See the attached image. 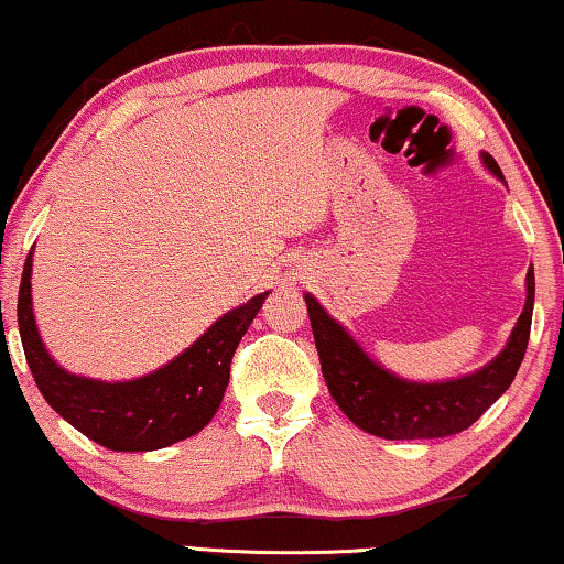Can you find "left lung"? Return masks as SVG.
Segmentation results:
<instances>
[{"label":"left lung","instance_id":"obj_1","mask_svg":"<svg viewBox=\"0 0 564 564\" xmlns=\"http://www.w3.org/2000/svg\"><path fill=\"white\" fill-rule=\"evenodd\" d=\"M484 162L494 175L503 177L491 154H484ZM305 302L325 383L350 422L387 440L447 437L468 430L517 377L532 330L534 269L529 267L527 272V305L506 348L480 371L443 383L391 377L356 346L315 297L307 295Z\"/></svg>","mask_w":564,"mask_h":564}]
</instances>
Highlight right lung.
Listing matches in <instances>:
<instances>
[{
    "mask_svg": "<svg viewBox=\"0 0 564 564\" xmlns=\"http://www.w3.org/2000/svg\"><path fill=\"white\" fill-rule=\"evenodd\" d=\"M32 251L24 259L18 323L28 366L45 402L88 440L109 451H160L214 420L231 377V358L269 292L226 313L175 361L134 381L106 383L63 371L47 356L32 317Z\"/></svg>",
    "mask_w": 564,
    "mask_h": 564,
    "instance_id": "obj_1",
    "label": "right lung"
}]
</instances>
